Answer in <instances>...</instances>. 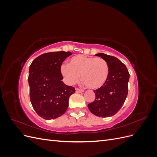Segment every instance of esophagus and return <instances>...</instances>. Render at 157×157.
<instances>
[{
	"label": "esophagus",
	"mask_w": 157,
	"mask_h": 157,
	"mask_svg": "<svg viewBox=\"0 0 157 157\" xmlns=\"http://www.w3.org/2000/svg\"><path fill=\"white\" fill-rule=\"evenodd\" d=\"M76 92L77 93H81V92H84V90L82 89H79V88H76Z\"/></svg>",
	"instance_id": "34e87169"
}]
</instances>
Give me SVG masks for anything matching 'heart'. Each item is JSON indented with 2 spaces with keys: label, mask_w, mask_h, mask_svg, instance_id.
<instances>
[{
  "label": "heart",
  "mask_w": 157,
  "mask_h": 157,
  "mask_svg": "<svg viewBox=\"0 0 157 157\" xmlns=\"http://www.w3.org/2000/svg\"><path fill=\"white\" fill-rule=\"evenodd\" d=\"M60 72L68 84L78 82L80 75L86 86L93 90L101 88L109 76V67L101 58L89 57L82 54L71 58L67 64H62Z\"/></svg>",
  "instance_id": "heart-1"
}]
</instances>
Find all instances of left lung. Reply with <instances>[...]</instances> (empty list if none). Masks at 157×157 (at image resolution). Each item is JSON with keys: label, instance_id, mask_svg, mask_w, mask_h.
Here are the masks:
<instances>
[{"label": "left lung", "instance_id": "1", "mask_svg": "<svg viewBox=\"0 0 157 157\" xmlns=\"http://www.w3.org/2000/svg\"><path fill=\"white\" fill-rule=\"evenodd\" d=\"M105 59L109 67V76L103 86L94 90L96 99L88 105L89 110L99 117L113 116L120 110L128 95L130 74L126 65L114 56L99 53L95 55Z\"/></svg>", "mask_w": 157, "mask_h": 157}]
</instances>
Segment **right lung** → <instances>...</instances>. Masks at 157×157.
Here are the masks:
<instances>
[{"label": "right lung", "instance_id": "add662e5", "mask_svg": "<svg viewBox=\"0 0 157 157\" xmlns=\"http://www.w3.org/2000/svg\"><path fill=\"white\" fill-rule=\"evenodd\" d=\"M71 52H49L37 57L29 70L30 99L33 109L46 120L58 118L65 113L75 88L63 83L60 67Z\"/></svg>", "mask_w": 157, "mask_h": 157}]
</instances>
